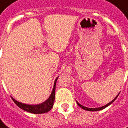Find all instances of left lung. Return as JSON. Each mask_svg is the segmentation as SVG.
<instances>
[{
    "mask_svg": "<svg viewBox=\"0 0 128 128\" xmlns=\"http://www.w3.org/2000/svg\"><path fill=\"white\" fill-rule=\"evenodd\" d=\"M119 94H120V93L118 94V95L116 96V97L112 101V102H110L109 103V104H106L105 106H102V107H98V108H88V107H86V106H82V105H81L80 104H79L78 102H77L76 101V102H77V104H78V105L80 107H81L82 109H85V110H87V111H90V112H95V111H99V110H102V109H105L106 107H107L108 106H109L111 104H112L113 102H114L115 100H116V98H117V96H119Z\"/></svg>",
    "mask_w": 128,
    "mask_h": 128,
    "instance_id": "obj_1",
    "label": "left lung"
}]
</instances>
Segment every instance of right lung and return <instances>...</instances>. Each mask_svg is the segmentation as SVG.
Listing matches in <instances>:
<instances>
[{
  "instance_id": "1",
  "label": "right lung",
  "mask_w": 128,
  "mask_h": 128,
  "mask_svg": "<svg viewBox=\"0 0 128 128\" xmlns=\"http://www.w3.org/2000/svg\"><path fill=\"white\" fill-rule=\"evenodd\" d=\"M55 80L54 82V88L52 90L51 94L50 95L49 98L42 102L41 104H23L21 102H17L16 100H15L14 98H12V100L14 102L19 106L20 109H23L26 112H28L30 113H33V114H42V113H46L49 112L50 109H52L53 106H54V103L55 100V90H56V83L57 79Z\"/></svg>"
}]
</instances>
